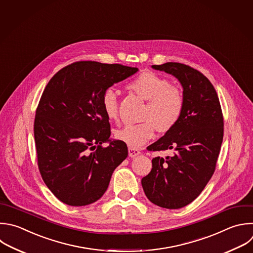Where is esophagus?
Wrapping results in <instances>:
<instances>
[{"label":"esophagus","instance_id":"34e87169","mask_svg":"<svg viewBox=\"0 0 253 253\" xmlns=\"http://www.w3.org/2000/svg\"><path fill=\"white\" fill-rule=\"evenodd\" d=\"M128 153H129V157L134 158V157L140 155L141 152H140L138 149H136V148H131V147H129V148H128Z\"/></svg>","mask_w":253,"mask_h":253}]
</instances>
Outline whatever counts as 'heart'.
I'll return each instance as SVG.
<instances>
[{
	"instance_id": "obj_1",
	"label": "heart",
	"mask_w": 253,
	"mask_h": 253,
	"mask_svg": "<svg viewBox=\"0 0 253 253\" xmlns=\"http://www.w3.org/2000/svg\"><path fill=\"white\" fill-rule=\"evenodd\" d=\"M127 89L148 101L142 115L143 122L126 125L115 132L116 139L129 147H142L154 136L156 128L167 132L180 120L185 104L184 93L180 87L172 85L169 79L144 71L127 84ZM101 107L109 120H117L118 98L112 88L102 93Z\"/></svg>"
}]
</instances>
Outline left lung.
<instances>
[{
  "label": "left lung",
  "mask_w": 253,
  "mask_h": 253,
  "mask_svg": "<svg viewBox=\"0 0 253 253\" xmlns=\"http://www.w3.org/2000/svg\"><path fill=\"white\" fill-rule=\"evenodd\" d=\"M152 67L180 81L185 104L178 123L148 147L149 151L173 150L174 155L153 158L152 170L141 183L150 202L176 210L196 200L213 175L223 138V117L217 93L202 72L179 62Z\"/></svg>",
  "instance_id": "left-lung-1"
}]
</instances>
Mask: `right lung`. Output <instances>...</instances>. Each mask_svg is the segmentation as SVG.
<instances>
[{
    "label": "right lung",
    "mask_w": 253,
    "mask_h": 253,
    "mask_svg": "<svg viewBox=\"0 0 253 253\" xmlns=\"http://www.w3.org/2000/svg\"><path fill=\"white\" fill-rule=\"evenodd\" d=\"M138 70L77 61L61 68L45 86L34 126L38 166L44 184L62 203L82 207L99 200L127 158L126 144L109 138L101 95Z\"/></svg>",
    "instance_id": "right-lung-1"
}]
</instances>
